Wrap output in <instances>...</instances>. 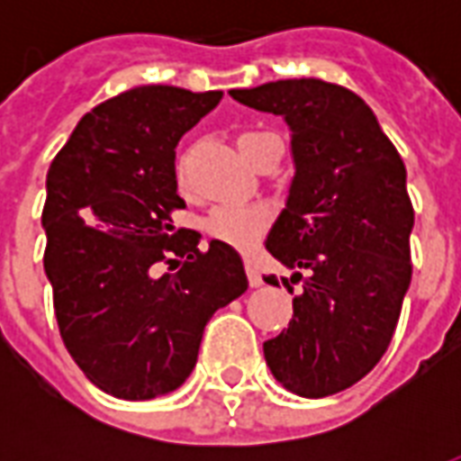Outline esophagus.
<instances>
[{
    "label": "esophagus",
    "mask_w": 461,
    "mask_h": 461,
    "mask_svg": "<svg viewBox=\"0 0 461 461\" xmlns=\"http://www.w3.org/2000/svg\"><path fill=\"white\" fill-rule=\"evenodd\" d=\"M247 276H249V286H251V289H259L261 284H264V281H261L259 269H257V267H254L251 261H247Z\"/></svg>",
    "instance_id": "34e87169"
}]
</instances>
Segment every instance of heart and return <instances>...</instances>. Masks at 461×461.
<instances>
[{
  "label": "heart",
  "instance_id": "heart-1",
  "mask_svg": "<svg viewBox=\"0 0 461 461\" xmlns=\"http://www.w3.org/2000/svg\"><path fill=\"white\" fill-rule=\"evenodd\" d=\"M247 135H257V132H244ZM269 214L261 207H247V204H224L212 212L207 220V231L214 240H221L231 244V247H249L259 240L261 231L267 230Z\"/></svg>",
  "mask_w": 461,
  "mask_h": 461
}]
</instances>
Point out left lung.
<instances>
[{
	"label": "left lung",
	"instance_id": "left-lung-1",
	"mask_svg": "<svg viewBox=\"0 0 461 461\" xmlns=\"http://www.w3.org/2000/svg\"><path fill=\"white\" fill-rule=\"evenodd\" d=\"M230 95L291 131L286 204L267 249L291 281L289 329L264 343L271 375L301 397H326L366 377L393 340L410 289L415 212L407 172L375 113L343 86L286 78ZM279 286L276 276H264ZM289 286V279H284Z\"/></svg>",
	"mask_w": 461,
	"mask_h": 461
}]
</instances>
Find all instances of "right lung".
I'll use <instances>...</instances> for the list:
<instances>
[{
    "label": "right lung",
    "mask_w": 461,
    "mask_h": 461,
    "mask_svg": "<svg viewBox=\"0 0 461 461\" xmlns=\"http://www.w3.org/2000/svg\"><path fill=\"white\" fill-rule=\"evenodd\" d=\"M221 91L135 86L86 113L46 175L44 271L68 353L121 400L167 395L190 377L202 330L249 281L230 244L200 251L177 231L175 148ZM185 256L175 275L151 267ZM179 263V262H178Z\"/></svg>",
    "instance_id": "add662e5"
}]
</instances>
